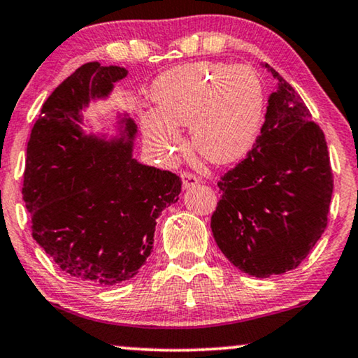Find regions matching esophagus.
<instances>
[{
  "label": "esophagus",
  "instance_id": "34e87169",
  "mask_svg": "<svg viewBox=\"0 0 358 358\" xmlns=\"http://www.w3.org/2000/svg\"><path fill=\"white\" fill-rule=\"evenodd\" d=\"M180 178H182V187L184 189H189V187H192V185L199 184L197 176H194L192 173H187V171L180 174Z\"/></svg>",
  "mask_w": 358,
  "mask_h": 358
}]
</instances>
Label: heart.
<instances>
[{"label": "heart", "mask_w": 358, "mask_h": 358, "mask_svg": "<svg viewBox=\"0 0 358 358\" xmlns=\"http://www.w3.org/2000/svg\"><path fill=\"white\" fill-rule=\"evenodd\" d=\"M156 112L143 115L145 138L169 153L179 145L176 127L190 125L197 151L213 163H229L251 148L261 129L266 94L248 65L197 62L156 78L151 87Z\"/></svg>", "instance_id": "1"}]
</instances>
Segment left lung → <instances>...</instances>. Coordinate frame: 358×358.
Instances as JSON below:
<instances>
[{"mask_svg":"<svg viewBox=\"0 0 358 358\" xmlns=\"http://www.w3.org/2000/svg\"><path fill=\"white\" fill-rule=\"evenodd\" d=\"M266 66L278 87L256 143L218 180L210 223L228 261L259 278L305 261L327 227L334 187L324 134L298 92Z\"/></svg>","mask_w":358,"mask_h":358,"instance_id":"obj_1","label":"left lung"}]
</instances>
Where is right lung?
<instances>
[{
	"instance_id": "right-lung-1",
	"label": "right lung",
	"mask_w": 358,
	"mask_h": 358,
	"mask_svg": "<svg viewBox=\"0 0 358 358\" xmlns=\"http://www.w3.org/2000/svg\"><path fill=\"white\" fill-rule=\"evenodd\" d=\"M127 76L91 62L43 102L27 143L22 199L32 238L58 267L87 285L134 278L153 251L156 218L179 200V176L131 158L136 125L102 141L81 130L83 109Z\"/></svg>"
}]
</instances>
